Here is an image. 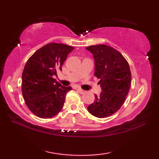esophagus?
Segmentation results:
<instances>
[{"label": "esophagus", "instance_id": "34e87169", "mask_svg": "<svg viewBox=\"0 0 159 159\" xmlns=\"http://www.w3.org/2000/svg\"><path fill=\"white\" fill-rule=\"evenodd\" d=\"M77 91H78V92H79L80 93H81V94H83V93H84L85 92V90H83V89H80V88H78V89H77Z\"/></svg>", "mask_w": 159, "mask_h": 159}]
</instances>
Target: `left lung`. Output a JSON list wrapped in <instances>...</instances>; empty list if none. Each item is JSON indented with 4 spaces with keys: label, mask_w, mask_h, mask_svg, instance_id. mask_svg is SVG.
Returning a JSON list of instances; mask_svg holds the SVG:
<instances>
[{
    "label": "left lung",
    "mask_w": 159,
    "mask_h": 159,
    "mask_svg": "<svg viewBox=\"0 0 159 159\" xmlns=\"http://www.w3.org/2000/svg\"><path fill=\"white\" fill-rule=\"evenodd\" d=\"M95 60V75L100 80L102 92L87 107L96 117L112 116L124 104L131 84L129 64L121 54L109 46L100 44L86 48Z\"/></svg>",
    "instance_id": "obj_1"
}]
</instances>
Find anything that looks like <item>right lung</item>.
I'll return each instance as SVG.
<instances>
[{
  "instance_id": "right-lung-1",
  "label": "right lung",
  "mask_w": 159,
  "mask_h": 159,
  "mask_svg": "<svg viewBox=\"0 0 159 159\" xmlns=\"http://www.w3.org/2000/svg\"><path fill=\"white\" fill-rule=\"evenodd\" d=\"M74 47L50 43L37 50L26 61L22 76V92L31 112L40 118H50L63 107L71 87H64L53 79Z\"/></svg>"
}]
</instances>
